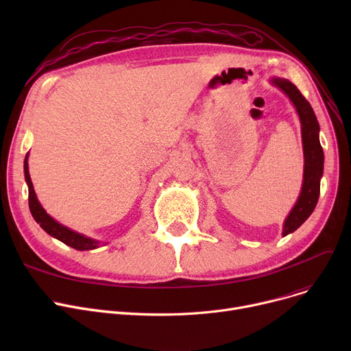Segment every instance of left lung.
<instances>
[{
  "label": "left lung",
  "mask_w": 351,
  "mask_h": 351,
  "mask_svg": "<svg viewBox=\"0 0 351 351\" xmlns=\"http://www.w3.org/2000/svg\"><path fill=\"white\" fill-rule=\"evenodd\" d=\"M270 82L282 89L296 108L302 123V141L304 154L303 185L300 196L285 220L283 236L299 229L304 220L315 210L320 195V179L323 176L324 154L320 145V126L308 101L302 95L298 86L285 78H271Z\"/></svg>",
  "instance_id": "obj_1"
}]
</instances>
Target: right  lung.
Masks as SVG:
<instances>
[{
    "label": "right lung",
    "instance_id": "add662e5",
    "mask_svg": "<svg viewBox=\"0 0 351 351\" xmlns=\"http://www.w3.org/2000/svg\"><path fill=\"white\" fill-rule=\"evenodd\" d=\"M24 175H25V182L28 185V205L29 210L32 213V217L35 219L36 223H40V226L52 237L58 239L62 243L77 249V250H92L99 247V242L95 241V239L86 237L78 232H73L69 228L58 223L57 220L52 219L45 209L41 206V204L36 199L32 182L29 178V171H28V154L24 159Z\"/></svg>",
    "mask_w": 351,
    "mask_h": 351
}]
</instances>
